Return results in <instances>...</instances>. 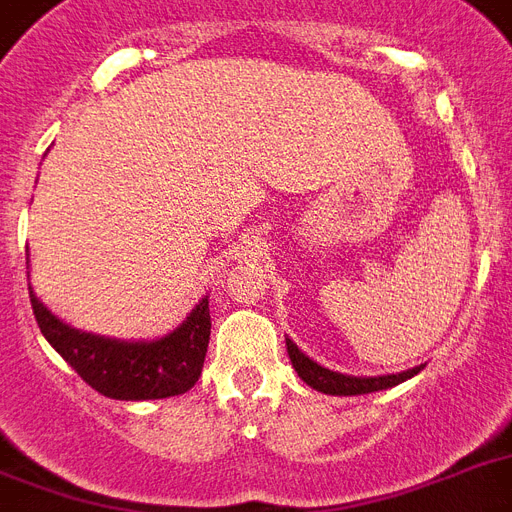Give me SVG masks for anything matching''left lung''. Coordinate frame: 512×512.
Here are the masks:
<instances>
[{
	"instance_id": "left-lung-1",
	"label": "left lung",
	"mask_w": 512,
	"mask_h": 512,
	"mask_svg": "<svg viewBox=\"0 0 512 512\" xmlns=\"http://www.w3.org/2000/svg\"><path fill=\"white\" fill-rule=\"evenodd\" d=\"M287 353L292 358V366L295 372L300 374V380L308 382L313 390L319 393H329V396H364V393H374V390H388L398 382L409 380L417 372H422V364L414 366V369H406V372L398 374H382V377H350V374L332 372L327 366L316 364L313 358H308L303 350L297 348L295 342L287 337Z\"/></svg>"
}]
</instances>
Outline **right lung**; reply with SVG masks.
I'll list each match as a JSON object with an SVG mask.
<instances>
[{"mask_svg":"<svg viewBox=\"0 0 512 512\" xmlns=\"http://www.w3.org/2000/svg\"><path fill=\"white\" fill-rule=\"evenodd\" d=\"M28 297L47 342L103 396L116 401L170 398L191 390L201 377L212 329L207 297H201L191 316L170 335L148 342H124L68 327L34 292Z\"/></svg>","mask_w":512,"mask_h":512,"instance_id":"1","label":"right lung"}]
</instances>
